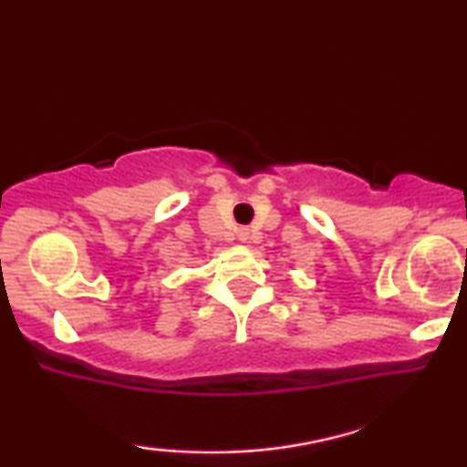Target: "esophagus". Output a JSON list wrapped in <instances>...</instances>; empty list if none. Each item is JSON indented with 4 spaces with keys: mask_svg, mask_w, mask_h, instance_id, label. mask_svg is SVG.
Wrapping results in <instances>:
<instances>
[{
    "mask_svg": "<svg viewBox=\"0 0 467 467\" xmlns=\"http://www.w3.org/2000/svg\"><path fill=\"white\" fill-rule=\"evenodd\" d=\"M238 238H240L242 242H246L248 238H251V232H248V229H244V227H242V229H240V232H238Z\"/></svg>",
    "mask_w": 467,
    "mask_h": 467,
    "instance_id": "obj_1",
    "label": "esophagus"
}]
</instances>
